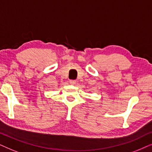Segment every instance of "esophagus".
I'll return each instance as SVG.
<instances>
[{
  "instance_id": "1",
  "label": "esophagus",
  "mask_w": 152,
  "mask_h": 152,
  "mask_svg": "<svg viewBox=\"0 0 152 152\" xmlns=\"http://www.w3.org/2000/svg\"><path fill=\"white\" fill-rule=\"evenodd\" d=\"M69 82H70V84H72V85H74V84H76V80H69Z\"/></svg>"
}]
</instances>
